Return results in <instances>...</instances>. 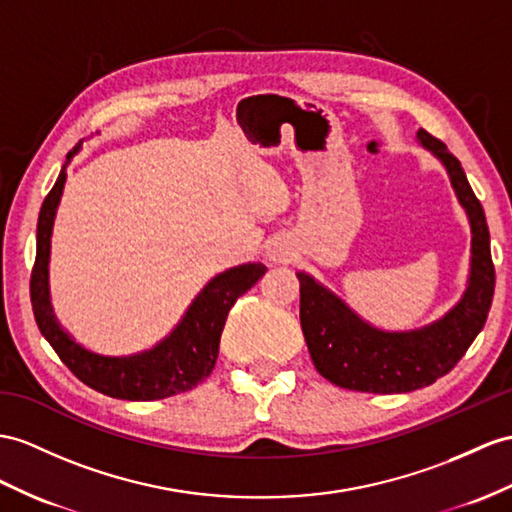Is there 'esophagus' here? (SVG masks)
Wrapping results in <instances>:
<instances>
[{
	"mask_svg": "<svg viewBox=\"0 0 512 512\" xmlns=\"http://www.w3.org/2000/svg\"><path fill=\"white\" fill-rule=\"evenodd\" d=\"M286 256H289V245H286V241H273L269 247V258L284 263Z\"/></svg>",
	"mask_w": 512,
	"mask_h": 512,
	"instance_id": "esophagus-1",
	"label": "esophagus"
}]
</instances>
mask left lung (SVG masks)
<instances>
[{
  "instance_id": "obj_1",
  "label": "left lung",
  "mask_w": 512,
  "mask_h": 512,
  "mask_svg": "<svg viewBox=\"0 0 512 512\" xmlns=\"http://www.w3.org/2000/svg\"><path fill=\"white\" fill-rule=\"evenodd\" d=\"M423 147L441 158L458 202L471 223V278L460 299L441 321L413 332H382L358 319L339 297L306 273L299 278V321L315 369L341 389L363 393H408L452 371L482 330L493 302L495 267L489 226L480 199L471 191L460 160L426 130Z\"/></svg>"
}]
</instances>
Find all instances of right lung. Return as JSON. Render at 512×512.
Returning a JSON list of instances; mask_svg holds the SVG:
<instances>
[{
    "label": "right lung",
    "instance_id": "obj_1",
    "mask_svg": "<svg viewBox=\"0 0 512 512\" xmlns=\"http://www.w3.org/2000/svg\"><path fill=\"white\" fill-rule=\"evenodd\" d=\"M78 149L80 143L67 154V160H71ZM62 184H65V171H60L52 191L47 193L41 206L39 226H36V258L30 276V299L41 334L54 347L62 363L71 369L73 376L108 397L147 402L195 389L215 369L219 339L230 308L236 299L265 276L267 267L260 263H247L219 273L197 295L180 326L154 350L130 358H108L86 352L84 347L71 341L60 330L52 315V308H49V236H52V223L62 195Z\"/></svg>",
    "mask_w": 512,
    "mask_h": 512
}]
</instances>
